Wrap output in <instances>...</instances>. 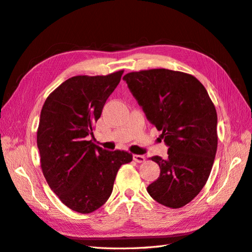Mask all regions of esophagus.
I'll return each mask as SVG.
<instances>
[{
  "instance_id": "obj_1",
  "label": "esophagus",
  "mask_w": 252,
  "mask_h": 252,
  "mask_svg": "<svg viewBox=\"0 0 252 252\" xmlns=\"http://www.w3.org/2000/svg\"><path fill=\"white\" fill-rule=\"evenodd\" d=\"M133 161H135L136 163H143L145 161V157L140 155H133Z\"/></svg>"
}]
</instances>
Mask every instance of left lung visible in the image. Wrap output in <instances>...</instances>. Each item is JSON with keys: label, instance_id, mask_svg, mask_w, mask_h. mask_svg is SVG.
<instances>
[{"label": "left lung", "instance_id": "1", "mask_svg": "<svg viewBox=\"0 0 252 252\" xmlns=\"http://www.w3.org/2000/svg\"><path fill=\"white\" fill-rule=\"evenodd\" d=\"M123 80L168 146L152 157L159 177L147 187L158 203L181 208L205 186L218 148V116L207 90L193 75L169 69L129 72Z\"/></svg>", "mask_w": 252, "mask_h": 252}]
</instances>
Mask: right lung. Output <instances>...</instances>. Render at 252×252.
Wrapping results in <instances>:
<instances>
[{"instance_id":"obj_1","label":"right lung","mask_w":252,"mask_h":252,"mask_svg":"<svg viewBox=\"0 0 252 252\" xmlns=\"http://www.w3.org/2000/svg\"><path fill=\"white\" fill-rule=\"evenodd\" d=\"M123 72L72 77L43 105L36 134L42 171L52 191L73 211L90 213L103 206L120 167L132 161L131 154L88 141Z\"/></svg>"}]
</instances>
